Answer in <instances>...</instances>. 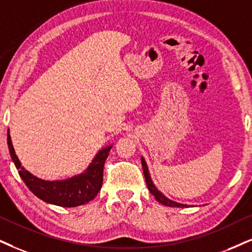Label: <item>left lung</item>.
<instances>
[{
  "label": "left lung",
  "instance_id": "obj_1",
  "mask_svg": "<svg viewBox=\"0 0 252 252\" xmlns=\"http://www.w3.org/2000/svg\"><path fill=\"white\" fill-rule=\"evenodd\" d=\"M141 160H142L143 172H144V177H145L146 185H148V189L150 190V193H151L152 195L155 196V199L157 200L159 203H161V205H164V206H168V207H180V208H184V207H189L187 205H184V203L172 201V200H170L168 197L165 196L164 194L160 192V190H158L157 187L155 186V184L152 183L151 177H150L149 168H148V165H146V163H145V159L142 157Z\"/></svg>",
  "mask_w": 252,
  "mask_h": 252
}]
</instances>
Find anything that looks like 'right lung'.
I'll return each instance as SVG.
<instances>
[{
  "label": "right lung",
  "mask_w": 252,
  "mask_h": 252,
  "mask_svg": "<svg viewBox=\"0 0 252 252\" xmlns=\"http://www.w3.org/2000/svg\"><path fill=\"white\" fill-rule=\"evenodd\" d=\"M7 139L11 159L21 178L28 189L43 201L60 207H76L92 201L100 192L103 180L104 161L113 145L101 149L82 173L63 180L50 181L39 179L22 166L20 159L15 154L9 130Z\"/></svg>",
  "instance_id": "obj_1"
}]
</instances>
